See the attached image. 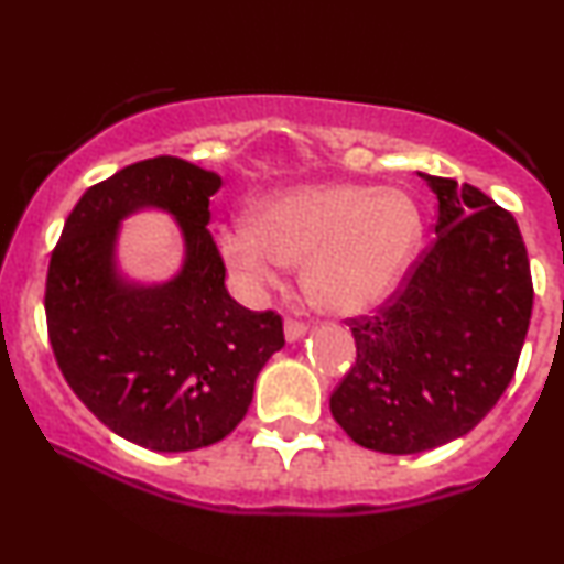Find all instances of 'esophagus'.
<instances>
[{
    "label": "esophagus",
    "mask_w": 564,
    "mask_h": 564,
    "mask_svg": "<svg viewBox=\"0 0 564 564\" xmlns=\"http://www.w3.org/2000/svg\"><path fill=\"white\" fill-rule=\"evenodd\" d=\"M283 334H286L289 341H296V339H302L304 334H307V326H304L302 321L286 318V323H283Z\"/></svg>",
    "instance_id": "obj_1"
}]
</instances>
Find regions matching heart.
<instances>
[{"label": "heart", "mask_w": 564, "mask_h": 564, "mask_svg": "<svg viewBox=\"0 0 564 564\" xmlns=\"http://www.w3.org/2000/svg\"><path fill=\"white\" fill-rule=\"evenodd\" d=\"M249 228L217 230L223 262L246 286L278 281L300 264L304 291L321 310L355 315L377 307L416 251L422 223L398 191L360 185H300L257 200Z\"/></svg>", "instance_id": "1"}]
</instances>
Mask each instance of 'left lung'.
<instances>
[{
  "label": "left lung",
  "mask_w": 564,
  "mask_h": 564,
  "mask_svg": "<svg viewBox=\"0 0 564 564\" xmlns=\"http://www.w3.org/2000/svg\"><path fill=\"white\" fill-rule=\"evenodd\" d=\"M435 241L373 315L349 318L358 358L332 416L368 451L422 453L467 435L514 377L533 310L517 219L475 185L422 174Z\"/></svg>",
  "instance_id": "left-lung-1"
}]
</instances>
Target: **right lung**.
Returning <instances> with one entry per match:
<instances>
[{"label": "right lung", "mask_w": 564, "mask_h": 564, "mask_svg": "<svg viewBox=\"0 0 564 564\" xmlns=\"http://www.w3.org/2000/svg\"><path fill=\"white\" fill-rule=\"evenodd\" d=\"M219 174L177 156L129 164L89 187L53 249L44 313L68 387L108 430L161 453L228 437L251 405L257 373L283 347V321L225 289L209 225ZM156 205L178 219L186 262L142 288L115 270L118 223Z\"/></svg>", "instance_id": "right-lung-1"}]
</instances>
